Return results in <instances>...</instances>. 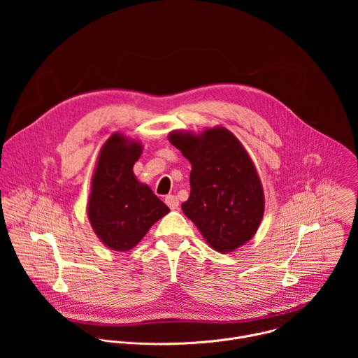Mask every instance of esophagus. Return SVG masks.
<instances>
[{"instance_id": "obj_1", "label": "esophagus", "mask_w": 358, "mask_h": 358, "mask_svg": "<svg viewBox=\"0 0 358 358\" xmlns=\"http://www.w3.org/2000/svg\"><path fill=\"white\" fill-rule=\"evenodd\" d=\"M166 203H167V206H169L171 210H177L178 206H180L178 198H177L176 195H167V196H166Z\"/></svg>"}]
</instances>
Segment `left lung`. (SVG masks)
<instances>
[{"instance_id": "8db88e82", "label": "left lung", "mask_w": 358, "mask_h": 358, "mask_svg": "<svg viewBox=\"0 0 358 358\" xmlns=\"http://www.w3.org/2000/svg\"><path fill=\"white\" fill-rule=\"evenodd\" d=\"M170 141L191 163L189 198L181 203L202 236L227 253L258 231L265 199L261 180L239 140L215 127L199 136L171 133Z\"/></svg>"}]
</instances>
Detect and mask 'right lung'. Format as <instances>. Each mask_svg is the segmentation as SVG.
<instances>
[{
	"mask_svg": "<svg viewBox=\"0 0 358 358\" xmlns=\"http://www.w3.org/2000/svg\"><path fill=\"white\" fill-rule=\"evenodd\" d=\"M140 155L138 143L116 133L105 143L97 160L87 215L96 235L113 250L134 248L150 227L170 211L136 180L133 166Z\"/></svg>",
	"mask_w": 358,
	"mask_h": 358,
	"instance_id": "1",
	"label": "right lung"
}]
</instances>
